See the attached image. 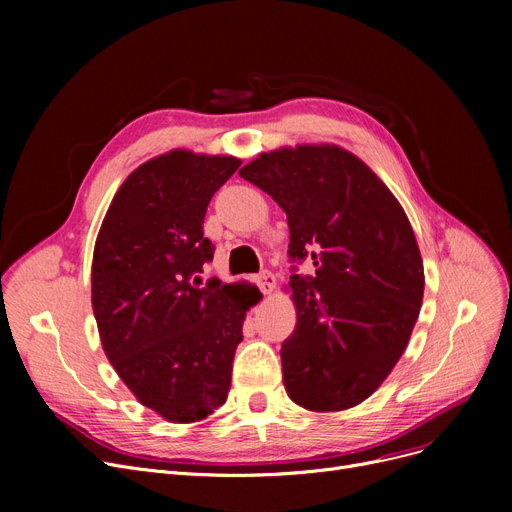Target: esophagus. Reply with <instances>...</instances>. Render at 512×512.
Returning <instances> with one entry per match:
<instances>
[{"label": "esophagus", "mask_w": 512, "mask_h": 512, "mask_svg": "<svg viewBox=\"0 0 512 512\" xmlns=\"http://www.w3.org/2000/svg\"><path fill=\"white\" fill-rule=\"evenodd\" d=\"M257 284H259V288H261V292L263 294H272L274 292V288H276V276L272 274V272H261L259 276H257Z\"/></svg>", "instance_id": "obj_1"}]
</instances>
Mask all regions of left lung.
<instances>
[{
    "instance_id": "8db88e82",
    "label": "left lung",
    "mask_w": 512,
    "mask_h": 512,
    "mask_svg": "<svg viewBox=\"0 0 512 512\" xmlns=\"http://www.w3.org/2000/svg\"><path fill=\"white\" fill-rule=\"evenodd\" d=\"M286 213L297 328L282 342L288 396L309 411L351 409L405 353L423 301V259L405 209L351 151L297 145L261 153L238 172Z\"/></svg>"
}]
</instances>
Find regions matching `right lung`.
Instances as JSON below:
<instances>
[{
	"instance_id": "1",
	"label": "right lung",
	"mask_w": 512,
	"mask_h": 512,
	"mask_svg": "<svg viewBox=\"0 0 512 512\" xmlns=\"http://www.w3.org/2000/svg\"><path fill=\"white\" fill-rule=\"evenodd\" d=\"M232 155L174 149L134 170L99 228L91 303L105 357L141 405L172 423L222 407L253 284L201 286L213 259L203 220L238 170Z\"/></svg>"
}]
</instances>
